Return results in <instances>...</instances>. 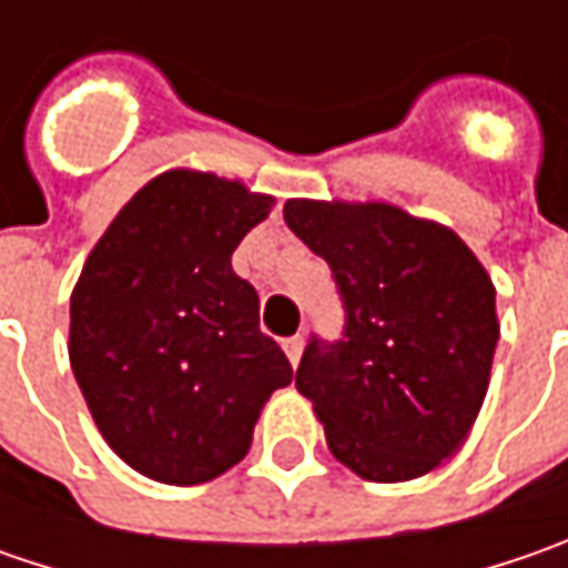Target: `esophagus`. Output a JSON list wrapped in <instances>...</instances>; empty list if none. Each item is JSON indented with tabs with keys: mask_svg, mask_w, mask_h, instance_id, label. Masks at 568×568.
Masks as SVG:
<instances>
[{
	"mask_svg": "<svg viewBox=\"0 0 568 568\" xmlns=\"http://www.w3.org/2000/svg\"><path fill=\"white\" fill-rule=\"evenodd\" d=\"M284 354H287L291 366H296V363H300V354H303V335H294V338L284 341Z\"/></svg>",
	"mask_w": 568,
	"mask_h": 568,
	"instance_id": "34e87169",
	"label": "esophagus"
}]
</instances>
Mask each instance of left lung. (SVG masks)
<instances>
[{
  "label": "left lung",
  "instance_id": "obj_1",
  "mask_svg": "<svg viewBox=\"0 0 568 568\" xmlns=\"http://www.w3.org/2000/svg\"><path fill=\"white\" fill-rule=\"evenodd\" d=\"M284 221L332 268L335 341L310 338L296 388L341 465L376 484L433 470L465 443L499 341L490 274L452 230L395 205L306 202Z\"/></svg>",
  "mask_w": 568,
  "mask_h": 568
}]
</instances>
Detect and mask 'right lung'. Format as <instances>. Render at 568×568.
Listing matches in <instances>:
<instances>
[{
	"instance_id": "1",
	"label": "right lung",
	"mask_w": 568,
	"mask_h": 568,
	"mask_svg": "<svg viewBox=\"0 0 568 568\" xmlns=\"http://www.w3.org/2000/svg\"><path fill=\"white\" fill-rule=\"evenodd\" d=\"M272 211L214 173L170 170L122 207L72 294L69 361L129 468L192 487L233 468L274 388L294 379L230 255Z\"/></svg>"
}]
</instances>
